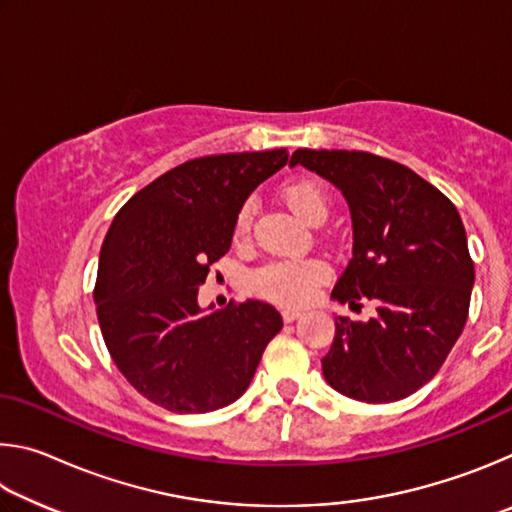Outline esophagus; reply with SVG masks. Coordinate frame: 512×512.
Segmentation results:
<instances>
[{"mask_svg":"<svg viewBox=\"0 0 512 512\" xmlns=\"http://www.w3.org/2000/svg\"><path fill=\"white\" fill-rule=\"evenodd\" d=\"M300 316H302L300 309H284V311H282L284 323H293V320H298Z\"/></svg>","mask_w":512,"mask_h":512,"instance_id":"obj_1","label":"esophagus"}]
</instances>
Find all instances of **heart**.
Returning a JSON list of instances; mask_svg holds the SVG:
<instances>
[{
    "mask_svg": "<svg viewBox=\"0 0 512 512\" xmlns=\"http://www.w3.org/2000/svg\"><path fill=\"white\" fill-rule=\"evenodd\" d=\"M287 205L302 221L318 225L327 219L329 194L314 178H296L282 187ZM253 221V203H244L235 216V239L248 237ZM329 268L320 259H275L250 273V289L266 300L280 305H305L316 296L318 287L327 282Z\"/></svg>",
    "mask_w": 512,
    "mask_h": 512,
    "instance_id": "1",
    "label": "heart"
}]
</instances>
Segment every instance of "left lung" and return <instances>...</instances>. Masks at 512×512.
<instances>
[{"instance_id": "left-lung-1", "label": "left lung", "mask_w": 512, "mask_h": 512, "mask_svg": "<svg viewBox=\"0 0 512 512\" xmlns=\"http://www.w3.org/2000/svg\"><path fill=\"white\" fill-rule=\"evenodd\" d=\"M289 164L316 171L350 205L352 259L332 298L377 305L368 323L336 318L327 384L368 404L404 400L443 366L470 311L474 262L461 214L409 167L366 151L298 149Z\"/></svg>"}]
</instances>
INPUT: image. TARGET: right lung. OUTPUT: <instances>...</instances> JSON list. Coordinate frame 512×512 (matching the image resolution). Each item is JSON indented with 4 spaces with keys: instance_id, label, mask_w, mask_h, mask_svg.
Returning <instances> with one entry per match:
<instances>
[{
    "instance_id": "obj_1",
    "label": "right lung",
    "mask_w": 512,
    "mask_h": 512,
    "mask_svg": "<svg viewBox=\"0 0 512 512\" xmlns=\"http://www.w3.org/2000/svg\"><path fill=\"white\" fill-rule=\"evenodd\" d=\"M287 160V149L189 160L112 221L94 284L101 334L121 375L162 409L232 404L282 329L275 307L259 300L203 311L198 287L230 250L239 207Z\"/></svg>"
}]
</instances>
